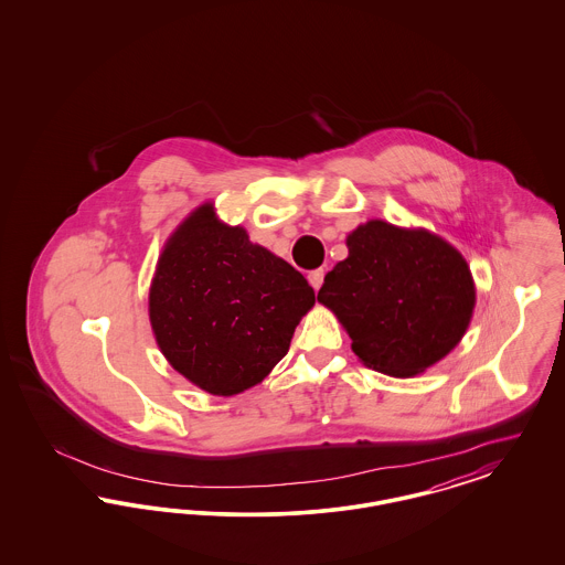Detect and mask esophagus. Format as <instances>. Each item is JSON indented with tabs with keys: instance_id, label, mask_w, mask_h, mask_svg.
Instances as JSON below:
<instances>
[{
	"instance_id": "esophagus-1",
	"label": "esophagus",
	"mask_w": 565,
	"mask_h": 565,
	"mask_svg": "<svg viewBox=\"0 0 565 565\" xmlns=\"http://www.w3.org/2000/svg\"><path fill=\"white\" fill-rule=\"evenodd\" d=\"M323 275H326L323 269H316L309 273V284L313 286V290H320V288H322Z\"/></svg>"
}]
</instances>
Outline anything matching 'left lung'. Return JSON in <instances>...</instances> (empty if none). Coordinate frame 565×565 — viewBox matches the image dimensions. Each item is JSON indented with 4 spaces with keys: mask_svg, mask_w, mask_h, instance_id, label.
Returning a JSON list of instances; mask_svg holds the SVG:
<instances>
[{
    "mask_svg": "<svg viewBox=\"0 0 565 565\" xmlns=\"http://www.w3.org/2000/svg\"><path fill=\"white\" fill-rule=\"evenodd\" d=\"M350 256L323 277L318 300L343 323L373 371L415 376L461 341L477 290L463 256L426 228L383 220L358 226Z\"/></svg>",
    "mask_w": 565,
    "mask_h": 565,
    "instance_id": "left-lung-1",
    "label": "left lung"
}]
</instances>
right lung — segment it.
<instances>
[{"label": "right lung", "instance_id": "right-lung-1", "mask_svg": "<svg viewBox=\"0 0 565 565\" xmlns=\"http://www.w3.org/2000/svg\"><path fill=\"white\" fill-rule=\"evenodd\" d=\"M316 292L245 228L196 207L162 247L150 323L169 364L214 396L260 383L288 353Z\"/></svg>", "mask_w": 565, "mask_h": 565}]
</instances>
